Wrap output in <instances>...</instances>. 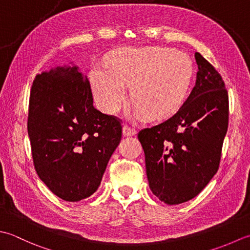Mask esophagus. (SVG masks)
Returning a JSON list of instances; mask_svg holds the SVG:
<instances>
[{
	"label": "esophagus",
	"mask_w": 250,
	"mask_h": 250,
	"mask_svg": "<svg viewBox=\"0 0 250 250\" xmlns=\"http://www.w3.org/2000/svg\"><path fill=\"white\" fill-rule=\"evenodd\" d=\"M123 135L128 137V136H134L136 135V130L134 128H131L129 126H124L123 127Z\"/></svg>",
	"instance_id": "1"
}]
</instances>
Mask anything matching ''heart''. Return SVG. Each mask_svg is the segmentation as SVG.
<instances>
[{
	"label": "heart",
	"instance_id": "heart-1",
	"mask_svg": "<svg viewBox=\"0 0 250 250\" xmlns=\"http://www.w3.org/2000/svg\"><path fill=\"white\" fill-rule=\"evenodd\" d=\"M192 80V63L186 54L163 47L125 49L110 58V68L96 65L90 83L105 112L114 113L131 85L130 97L137 105L134 115L151 119L170 116L185 103Z\"/></svg>",
	"mask_w": 250,
	"mask_h": 250
}]
</instances>
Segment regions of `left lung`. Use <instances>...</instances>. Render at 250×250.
<instances>
[{
    "label": "left lung",
    "mask_w": 250,
    "mask_h": 250,
    "mask_svg": "<svg viewBox=\"0 0 250 250\" xmlns=\"http://www.w3.org/2000/svg\"><path fill=\"white\" fill-rule=\"evenodd\" d=\"M198 71L190 96L170 119L141 129L153 194L168 205L192 200L216 175L229 122V96L218 71L195 53Z\"/></svg>",
    "instance_id": "8db88e82"
}]
</instances>
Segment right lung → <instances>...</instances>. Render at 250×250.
<instances>
[{
    "instance_id": "right-lung-1",
    "label": "right lung",
    "mask_w": 250,
    "mask_h": 250,
    "mask_svg": "<svg viewBox=\"0 0 250 250\" xmlns=\"http://www.w3.org/2000/svg\"><path fill=\"white\" fill-rule=\"evenodd\" d=\"M93 103L87 76L73 62L33 81L28 135L34 168L48 189L67 202L94 194L122 138L120 121Z\"/></svg>"
}]
</instances>
